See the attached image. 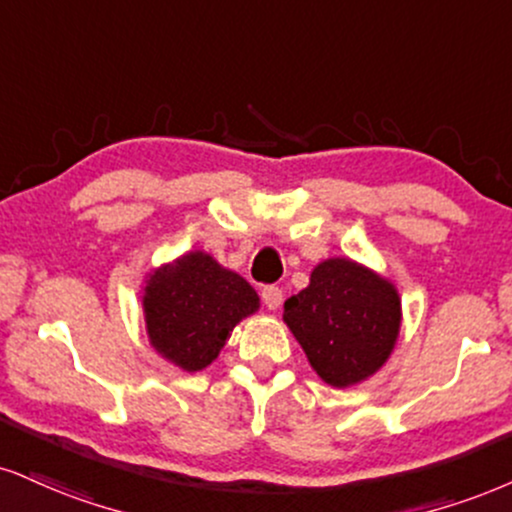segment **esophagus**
<instances>
[{
  "instance_id": "1",
  "label": "esophagus",
  "mask_w": 512,
  "mask_h": 512,
  "mask_svg": "<svg viewBox=\"0 0 512 512\" xmlns=\"http://www.w3.org/2000/svg\"><path fill=\"white\" fill-rule=\"evenodd\" d=\"M262 300L269 310H279L283 303V291L279 286H264L262 288Z\"/></svg>"
}]
</instances>
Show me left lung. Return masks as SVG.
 <instances>
[{"instance_id": "left-lung-1", "label": "left lung", "mask_w": 512, "mask_h": 512, "mask_svg": "<svg viewBox=\"0 0 512 512\" xmlns=\"http://www.w3.org/2000/svg\"><path fill=\"white\" fill-rule=\"evenodd\" d=\"M286 322L317 377L348 389L379 372L396 348L403 307L396 283L350 257H329L283 303Z\"/></svg>"}]
</instances>
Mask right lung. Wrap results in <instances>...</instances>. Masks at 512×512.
<instances>
[{"mask_svg": "<svg viewBox=\"0 0 512 512\" xmlns=\"http://www.w3.org/2000/svg\"><path fill=\"white\" fill-rule=\"evenodd\" d=\"M140 293L150 346L183 372L212 365L236 324L260 310L255 288L205 250L150 269Z\"/></svg>", "mask_w": 512, "mask_h": 512, "instance_id": "1", "label": "right lung"}]
</instances>
